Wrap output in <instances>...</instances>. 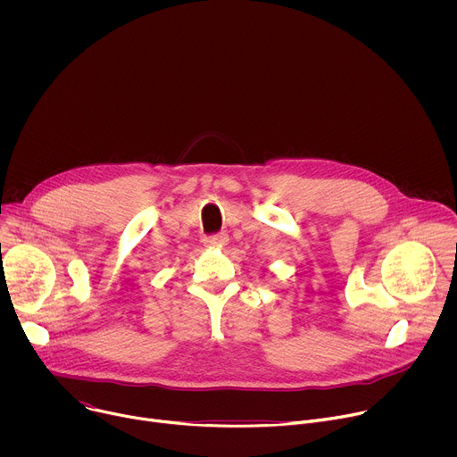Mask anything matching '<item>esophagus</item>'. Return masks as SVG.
I'll use <instances>...</instances> for the list:
<instances>
[{
	"label": "esophagus",
	"instance_id": "34e87169",
	"mask_svg": "<svg viewBox=\"0 0 457 457\" xmlns=\"http://www.w3.org/2000/svg\"><path fill=\"white\" fill-rule=\"evenodd\" d=\"M228 235L226 233H217V235H210L204 238V244L210 247H222L228 244Z\"/></svg>",
	"mask_w": 457,
	"mask_h": 457
}]
</instances>
